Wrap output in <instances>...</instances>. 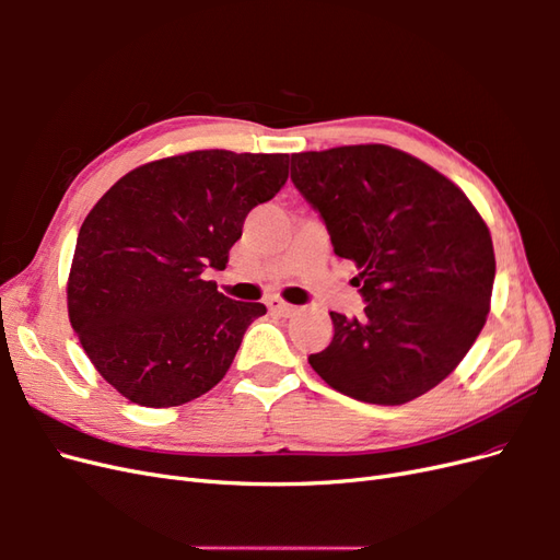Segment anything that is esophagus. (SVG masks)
I'll return each mask as SVG.
<instances>
[{"label": "esophagus", "mask_w": 560, "mask_h": 560, "mask_svg": "<svg viewBox=\"0 0 560 560\" xmlns=\"http://www.w3.org/2000/svg\"><path fill=\"white\" fill-rule=\"evenodd\" d=\"M266 306H268L270 313H276V315H280V317H290V315L296 311L294 306H290V303H284V301H280V299H268Z\"/></svg>", "instance_id": "esophagus-1"}]
</instances>
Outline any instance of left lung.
Wrapping results in <instances>:
<instances>
[{"mask_svg":"<svg viewBox=\"0 0 560 560\" xmlns=\"http://www.w3.org/2000/svg\"><path fill=\"white\" fill-rule=\"evenodd\" d=\"M292 182L334 252L360 268L366 301L360 319L329 313L334 338L311 366L366 404L425 395L486 325L495 252L481 214L442 173L387 144L292 154Z\"/></svg>","mask_w":560,"mask_h":560,"instance_id":"1","label":"left lung"}]
</instances>
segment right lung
<instances>
[{"mask_svg": "<svg viewBox=\"0 0 560 560\" xmlns=\"http://www.w3.org/2000/svg\"><path fill=\"white\" fill-rule=\"evenodd\" d=\"M287 154L226 149L151 161L118 179L83 219L67 311L116 393L165 409L206 395L264 303L233 301L202 278L224 270L245 217L287 182Z\"/></svg>", "mask_w": 560, "mask_h": 560, "instance_id": "right-lung-1", "label": "right lung"}]
</instances>
